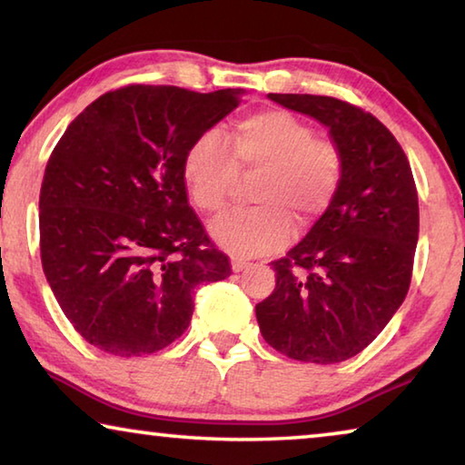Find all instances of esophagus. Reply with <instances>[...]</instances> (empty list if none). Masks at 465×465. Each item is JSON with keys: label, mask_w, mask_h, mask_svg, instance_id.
<instances>
[{"label": "esophagus", "mask_w": 465, "mask_h": 465, "mask_svg": "<svg viewBox=\"0 0 465 465\" xmlns=\"http://www.w3.org/2000/svg\"><path fill=\"white\" fill-rule=\"evenodd\" d=\"M248 266H250V262L243 261V258H240V256H233V258H232V269H233V272L246 271Z\"/></svg>", "instance_id": "esophagus-1"}]
</instances>
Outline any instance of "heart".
Returning <instances> with one entry per match:
<instances>
[{
  "label": "heart",
  "mask_w": 465,
  "mask_h": 465,
  "mask_svg": "<svg viewBox=\"0 0 465 465\" xmlns=\"http://www.w3.org/2000/svg\"><path fill=\"white\" fill-rule=\"evenodd\" d=\"M242 172L262 170L250 199L258 207L232 211L211 227L233 254H266L289 242L293 222L310 227L332 204L342 180V155L330 139L287 110H261L235 123L230 145L215 129L188 145L183 176L194 207L217 213Z\"/></svg>",
  "instance_id": "1"
}]
</instances>
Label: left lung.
Returning <instances> with one entry per match:
<instances>
[{
	"label": "left lung",
	"mask_w": 465,
	"mask_h": 465,
	"mask_svg": "<svg viewBox=\"0 0 465 465\" xmlns=\"http://www.w3.org/2000/svg\"><path fill=\"white\" fill-rule=\"evenodd\" d=\"M326 124L342 155L334 201L310 233L271 262L277 287L256 305L262 338L303 363L359 355L402 305L419 242V193L404 149L351 102L269 94Z\"/></svg>",
	"instance_id": "1"
}]
</instances>
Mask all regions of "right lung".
<instances>
[{
	"instance_id": "1",
	"label": "right lung",
	"mask_w": 465,
	"mask_h": 465,
	"mask_svg": "<svg viewBox=\"0 0 465 465\" xmlns=\"http://www.w3.org/2000/svg\"><path fill=\"white\" fill-rule=\"evenodd\" d=\"M240 104L129 84L102 94L63 133L41 186V261L63 313L96 349L152 355L184 334L193 293L232 274L188 204V145Z\"/></svg>"
}]
</instances>
